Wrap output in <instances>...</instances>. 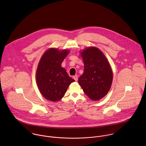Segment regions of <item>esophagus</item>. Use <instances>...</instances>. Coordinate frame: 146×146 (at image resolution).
I'll return each mask as SVG.
<instances>
[{
    "label": "esophagus",
    "instance_id": "obj_1",
    "mask_svg": "<svg viewBox=\"0 0 146 146\" xmlns=\"http://www.w3.org/2000/svg\"><path fill=\"white\" fill-rule=\"evenodd\" d=\"M78 76L77 75H75V76H73V78H74V79L75 80V81H78Z\"/></svg>",
    "mask_w": 146,
    "mask_h": 146
}]
</instances>
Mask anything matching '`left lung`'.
<instances>
[{"label": "left lung", "mask_w": 146, "mask_h": 146, "mask_svg": "<svg viewBox=\"0 0 146 146\" xmlns=\"http://www.w3.org/2000/svg\"><path fill=\"white\" fill-rule=\"evenodd\" d=\"M82 56L84 70L79 78V83L90 99L100 100L107 94L112 84L111 66L104 53L97 48L85 49Z\"/></svg>", "instance_id": "left-lung-1"}]
</instances>
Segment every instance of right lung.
Instances as JSON below:
<instances>
[{
    "mask_svg": "<svg viewBox=\"0 0 146 146\" xmlns=\"http://www.w3.org/2000/svg\"><path fill=\"white\" fill-rule=\"evenodd\" d=\"M69 50L48 49L42 56L36 71V82L43 97L56 102L62 98L70 84L75 80L69 77L61 64Z\"/></svg>",
    "mask_w": 146,
    "mask_h": 146,
    "instance_id": "add662e5",
    "label": "right lung"
}]
</instances>
